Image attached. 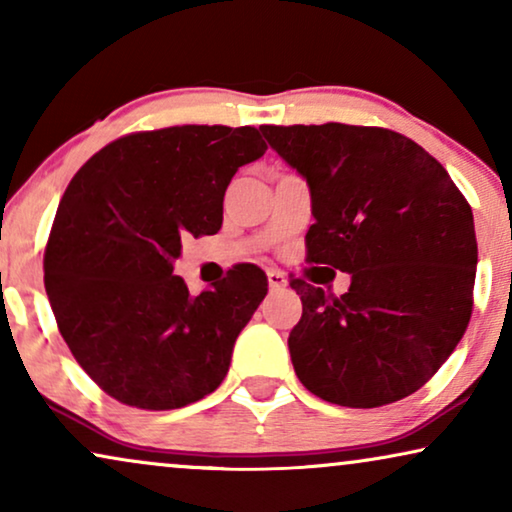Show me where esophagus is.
Listing matches in <instances>:
<instances>
[{
	"mask_svg": "<svg viewBox=\"0 0 512 512\" xmlns=\"http://www.w3.org/2000/svg\"><path fill=\"white\" fill-rule=\"evenodd\" d=\"M268 286H270V291H279V289H284V286H286V277H284V272H279V270H268Z\"/></svg>",
	"mask_w": 512,
	"mask_h": 512,
	"instance_id": "1",
	"label": "esophagus"
}]
</instances>
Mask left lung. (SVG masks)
<instances>
[{"instance_id": "8db88e82", "label": "left lung", "mask_w": 512, "mask_h": 512, "mask_svg": "<svg viewBox=\"0 0 512 512\" xmlns=\"http://www.w3.org/2000/svg\"><path fill=\"white\" fill-rule=\"evenodd\" d=\"M305 177L314 223L307 261L349 272L340 298L305 279L289 335L298 380L345 408L415 394L459 345L473 310V212L445 167L384 128L261 125ZM328 268V270H331Z\"/></svg>"}]
</instances>
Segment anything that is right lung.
Listing matches in <instances>:
<instances>
[{"mask_svg":"<svg viewBox=\"0 0 512 512\" xmlns=\"http://www.w3.org/2000/svg\"><path fill=\"white\" fill-rule=\"evenodd\" d=\"M265 149L249 125H177L116 139L69 181L44 284L74 359L116 401L184 408L226 377L268 277L242 263L191 296L172 270L181 242L219 233L230 179Z\"/></svg>","mask_w":512,"mask_h":512,"instance_id":"right-lung-1","label":"right lung"}]
</instances>
